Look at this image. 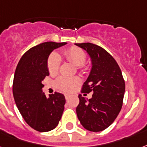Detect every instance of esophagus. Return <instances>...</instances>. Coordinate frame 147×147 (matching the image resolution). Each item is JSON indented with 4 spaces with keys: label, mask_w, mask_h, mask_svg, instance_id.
<instances>
[{
    "label": "esophagus",
    "mask_w": 147,
    "mask_h": 147,
    "mask_svg": "<svg viewBox=\"0 0 147 147\" xmlns=\"http://www.w3.org/2000/svg\"><path fill=\"white\" fill-rule=\"evenodd\" d=\"M65 97L66 99H68L70 97V95L69 94H65Z\"/></svg>",
    "instance_id": "esophagus-1"
}]
</instances>
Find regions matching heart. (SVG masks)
Masks as SVG:
<instances>
[{
    "instance_id": "heart-1",
    "label": "heart",
    "mask_w": 147,
    "mask_h": 147,
    "mask_svg": "<svg viewBox=\"0 0 147 147\" xmlns=\"http://www.w3.org/2000/svg\"><path fill=\"white\" fill-rule=\"evenodd\" d=\"M65 59L76 66L82 65L86 59V55L82 49L77 47H71L70 49L64 51L61 54ZM56 53H52L48 59V69L51 74L56 73L59 69L60 65V58ZM80 83V79L77 77H60L57 80L56 84L59 89L65 92H70Z\"/></svg>"
}]
</instances>
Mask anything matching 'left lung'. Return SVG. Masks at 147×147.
<instances>
[{
    "label": "left lung",
    "instance_id": "1",
    "mask_svg": "<svg viewBox=\"0 0 147 147\" xmlns=\"http://www.w3.org/2000/svg\"><path fill=\"white\" fill-rule=\"evenodd\" d=\"M76 45L84 49L92 61V69L82 92H93L89 99L78 96L77 116L87 130L102 131L113 123L123 106L125 82L122 71L113 57L100 46L88 42Z\"/></svg>",
    "mask_w": 147,
    "mask_h": 147
}]
</instances>
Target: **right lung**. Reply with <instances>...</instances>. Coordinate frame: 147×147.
<instances>
[{
    "label": "right lung",
    "mask_w": 147,
    "mask_h": 147,
    "mask_svg": "<svg viewBox=\"0 0 147 147\" xmlns=\"http://www.w3.org/2000/svg\"><path fill=\"white\" fill-rule=\"evenodd\" d=\"M66 42L48 41L27 51L17 65L13 95L20 113L29 126L38 132H49L58 126L65 104L63 94L55 92L47 98L42 81L49 76V55Z\"/></svg>",
    "instance_id": "right-lung-1"
}]
</instances>
